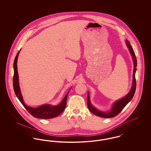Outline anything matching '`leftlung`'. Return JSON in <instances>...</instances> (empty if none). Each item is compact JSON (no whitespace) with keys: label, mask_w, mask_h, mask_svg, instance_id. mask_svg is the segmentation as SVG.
Listing matches in <instances>:
<instances>
[{"label":"left lung","mask_w":151,"mask_h":151,"mask_svg":"<svg viewBox=\"0 0 151 151\" xmlns=\"http://www.w3.org/2000/svg\"><path fill=\"white\" fill-rule=\"evenodd\" d=\"M126 45L129 49V52L133 58L134 65V71H133V83H132L131 89L127 96H126L122 99L115 102L113 106V108L111 109V110L109 112H102L101 111L97 110L96 108H94L91 104L90 100H89V93H88V97H87L88 107L89 111L95 115L99 116L101 117H103V118H106L114 117L116 115H118L122 111L123 109L126 106V105L131 100V99H132V97L135 94V90H136V86H137V83H136V79H135V72L137 70L136 67L137 66V59H136L135 52L134 51L132 46H131L129 41L127 40H126Z\"/></svg>","instance_id":"8db88e82"}]
</instances>
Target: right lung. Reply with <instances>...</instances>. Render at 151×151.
I'll use <instances>...</instances> for the list:
<instances>
[{
  "mask_svg": "<svg viewBox=\"0 0 151 151\" xmlns=\"http://www.w3.org/2000/svg\"><path fill=\"white\" fill-rule=\"evenodd\" d=\"M20 50L18 52L16 57L14 58V75L13 78V86L14 89V93L16 94L18 99L21 102L22 105L24 106L27 111L34 117L42 118V119H50L57 116L58 115L60 114L65 109L66 106V101L69 92L65 95V98L62 101V102L57 106H51L49 105H43L37 108H33L27 106L22 97V94L20 92L19 84V77L17 72V58Z\"/></svg>",
  "mask_w": 151,
  "mask_h": 151,
  "instance_id": "1",
  "label": "right lung"
}]
</instances>
